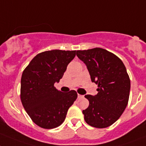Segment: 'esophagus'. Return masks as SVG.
<instances>
[{
  "mask_svg": "<svg viewBox=\"0 0 146 146\" xmlns=\"http://www.w3.org/2000/svg\"><path fill=\"white\" fill-rule=\"evenodd\" d=\"M83 97H84V96H81V95H80V94H78V98H83Z\"/></svg>",
  "mask_w": 146,
  "mask_h": 146,
  "instance_id": "esophagus-1",
  "label": "esophagus"
}]
</instances>
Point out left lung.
<instances>
[{"mask_svg": "<svg viewBox=\"0 0 146 146\" xmlns=\"http://www.w3.org/2000/svg\"><path fill=\"white\" fill-rule=\"evenodd\" d=\"M77 56L98 85L97 95L85 96L90 102L83 110L85 121L97 128L109 127L119 119L128 103L131 80L126 68L116 55L101 48L77 50Z\"/></svg>", "mask_w": 146, "mask_h": 146, "instance_id": "8db88e82", "label": "left lung"}]
</instances>
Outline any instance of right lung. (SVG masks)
Returning a JSON list of instances; mask_svg holds the SVG:
<instances>
[{"mask_svg":"<svg viewBox=\"0 0 146 146\" xmlns=\"http://www.w3.org/2000/svg\"><path fill=\"white\" fill-rule=\"evenodd\" d=\"M75 55L76 50H47L37 54L23 71L21 103L32 121L40 127L52 129L60 126L77 99L74 90L62 92L54 86Z\"/></svg>","mask_w":146,"mask_h":146,"instance_id":"right-lung-1","label":"right lung"}]
</instances>
